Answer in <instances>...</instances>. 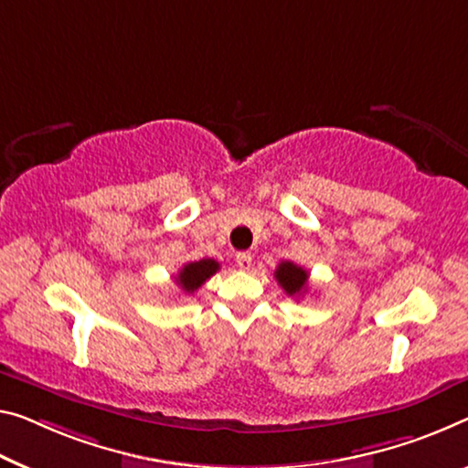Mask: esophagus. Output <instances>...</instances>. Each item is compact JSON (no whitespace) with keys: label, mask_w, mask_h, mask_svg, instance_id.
I'll return each mask as SVG.
<instances>
[{"label":"esophagus","mask_w":468,"mask_h":468,"mask_svg":"<svg viewBox=\"0 0 468 468\" xmlns=\"http://www.w3.org/2000/svg\"><path fill=\"white\" fill-rule=\"evenodd\" d=\"M236 265H239L240 270H250V265H253V257H250V253H239L236 255Z\"/></svg>","instance_id":"1"}]
</instances>
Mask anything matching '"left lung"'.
<instances>
[{"label":"left lung","instance_id":"8db88e82","mask_svg":"<svg viewBox=\"0 0 468 468\" xmlns=\"http://www.w3.org/2000/svg\"><path fill=\"white\" fill-rule=\"evenodd\" d=\"M274 276L278 280V284L282 286L289 297H299L307 291V270L301 268V265L292 263V261H282L276 268Z\"/></svg>","mask_w":468,"mask_h":468}]
</instances>
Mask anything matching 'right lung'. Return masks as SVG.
<instances>
[{"label":"right lung","mask_w":468,"mask_h":468,"mask_svg":"<svg viewBox=\"0 0 468 468\" xmlns=\"http://www.w3.org/2000/svg\"><path fill=\"white\" fill-rule=\"evenodd\" d=\"M219 270V263L215 259H200V261H190L186 263L176 278V282L182 286L184 292L192 294L198 291L207 280H209L215 271Z\"/></svg>","instance_id":"add662e5"}]
</instances>
